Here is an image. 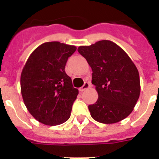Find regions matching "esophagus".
<instances>
[{
  "label": "esophagus",
  "instance_id": "esophagus-1",
  "mask_svg": "<svg viewBox=\"0 0 159 159\" xmlns=\"http://www.w3.org/2000/svg\"><path fill=\"white\" fill-rule=\"evenodd\" d=\"M90 87H91V84H90L89 82H85V83H84V85H83V86L81 87L80 89H79V91H80V92H84L85 90L88 89Z\"/></svg>",
  "mask_w": 159,
  "mask_h": 159
}]
</instances>
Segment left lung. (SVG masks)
Wrapping results in <instances>:
<instances>
[{
    "mask_svg": "<svg viewBox=\"0 0 159 159\" xmlns=\"http://www.w3.org/2000/svg\"><path fill=\"white\" fill-rule=\"evenodd\" d=\"M78 52L92 67V83L99 95L88 106L92 117L106 124L127 118L140 95L139 74L128 55L111 40L80 46Z\"/></svg>",
    "mask_w": 159,
    "mask_h": 159,
    "instance_id": "1",
    "label": "left lung"
}]
</instances>
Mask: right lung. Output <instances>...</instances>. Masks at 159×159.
I'll list each match as a JSON object with an SVG mask.
<instances>
[{"label":"right lung","instance_id":"obj_1","mask_svg":"<svg viewBox=\"0 0 159 159\" xmlns=\"http://www.w3.org/2000/svg\"><path fill=\"white\" fill-rule=\"evenodd\" d=\"M76 47L46 42L29 56L20 75V91L29 113L43 124L55 126L70 118L78 89L66 74V63Z\"/></svg>","mask_w":159,"mask_h":159}]
</instances>
